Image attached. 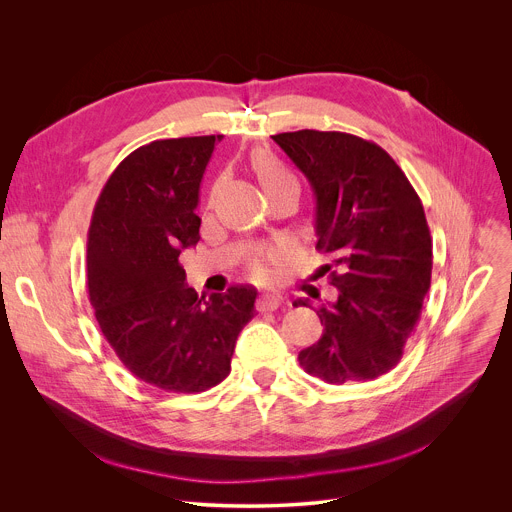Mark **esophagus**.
<instances>
[{
    "label": "esophagus",
    "instance_id": "34e87169",
    "mask_svg": "<svg viewBox=\"0 0 512 512\" xmlns=\"http://www.w3.org/2000/svg\"><path fill=\"white\" fill-rule=\"evenodd\" d=\"M255 306H257L259 312H273L281 306V298L275 296V294H263V296L257 298Z\"/></svg>",
    "mask_w": 512,
    "mask_h": 512
}]
</instances>
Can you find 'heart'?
Wrapping results in <instances>:
<instances>
[{"mask_svg": "<svg viewBox=\"0 0 512 512\" xmlns=\"http://www.w3.org/2000/svg\"><path fill=\"white\" fill-rule=\"evenodd\" d=\"M251 168L257 174V180L261 184V188L265 190V194H271L275 190L281 188H289L294 186L298 188V178L296 174L291 172L273 152L269 150H255L251 154ZM253 275L255 277H265V269L261 263L253 265Z\"/></svg>", "mask_w": 512, "mask_h": 512, "instance_id": "heart-1", "label": "heart"}]
</instances>
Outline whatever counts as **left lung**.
<instances>
[{
  "instance_id": "left-lung-1",
  "label": "left lung",
  "mask_w": 512,
  "mask_h": 512,
  "mask_svg": "<svg viewBox=\"0 0 512 512\" xmlns=\"http://www.w3.org/2000/svg\"><path fill=\"white\" fill-rule=\"evenodd\" d=\"M271 137L314 190L316 249L330 255L326 269L338 289L316 310L324 330L300 364L330 385L373 381L401 360L431 283L423 204L373 141L316 129Z\"/></svg>"
}]
</instances>
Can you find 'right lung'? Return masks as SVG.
Returning a JSON list of instances; mask_svg holds the SVG:
<instances>
[{
    "mask_svg": "<svg viewBox=\"0 0 512 512\" xmlns=\"http://www.w3.org/2000/svg\"><path fill=\"white\" fill-rule=\"evenodd\" d=\"M223 135L156 139L109 176L87 241L89 298L125 369L170 393H202L231 373L257 289L198 298L178 263L200 239L202 174Z\"/></svg>",
    "mask_w": 512,
    "mask_h": 512,
    "instance_id": "right-lung-1",
    "label": "right lung"
}]
</instances>
